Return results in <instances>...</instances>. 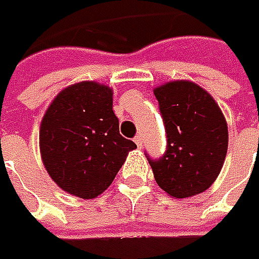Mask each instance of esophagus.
Here are the masks:
<instances>
[{
	"instance_id": "obj_1",
	"label": "esophagus",
	"mask_w": 259,
	"mask_h": 259,
	"mask_svg": "<svg viewBox=\"0 0 259 259\" xmlns=\"http://www.w3.org/2000/svg\"><path fill=\"white\" fill-rule=\"evenodd\" d=\"M135 144L138 145V148H142V146H144V141H142V136H141V135H138V136L135 138Z\"/></svg>"
}]
</instances>
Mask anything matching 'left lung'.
<instances>
[{
    "label": "left lung",
    "mask_w": 259,
    "mask_h": 259,
    "mask_svg": "<svg viewBox=\"0 0 259 259\" xmlns=\"http://www.w3.org/2000/svg\"><path fill=\"white\" fill-rule=\"evenodd\" d=\"M167 132V151L149 160L157 185L171 198L205 192L220 175L229 146L226 117L204 88L171 80L154 89Z\"/></svg>",
    "instance_id": "obj_1"
}]
</instances>
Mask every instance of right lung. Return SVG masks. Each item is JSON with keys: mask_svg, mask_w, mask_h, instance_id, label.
<instances>
[{"mask_svg": "<svg viewBox=\"0 0 259 259\" xmlns=\"http://www.w3.org/2000/svg\"><path fill=\"white\" fill-rule=\"evenodd\" d=\"M135 142L124 139L113 111V89L84 80L53 99L39 127L40 158L55 185L94 199L107 189Z\"/></svg>", "mask_w": 259, "mask_h": 259, "instance_id": "add662e5", "label": "right lung"}]
</instances>
